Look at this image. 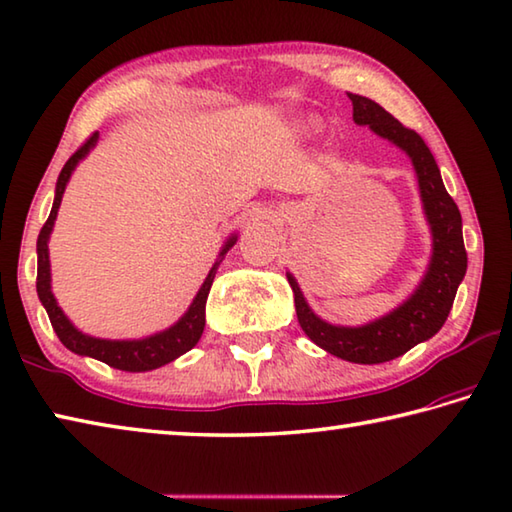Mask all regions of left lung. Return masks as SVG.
Wrapping results in <instances>:
<instances>
[{
  "label": "left lung",
  "mask_w": 512,
  "mask_h": 512,
  "mask_svg": "<svg viewBox=\"0 0 512 512\" xmlns=\"http://www.w3.org/2000/svg\"><path fill=\"white\" fill-rule=\"evenodd\" d=\"M347 98L352 100V118L356 124H368L374 133L394 142L412 158L419 178L423 209H426L428 223L432 227V243H435L428 274L406 303L392 314L363 327H336L321 321L307 307L294 278H287L294 289L296 316L303 332L318 347L339 356V359L372 365L397 359L410 347L428 341L430 336L441 330L450 314L452 301H455L457 287L466 276L468 256L464 234H461L459 207L443 187L439 167L426 142L421 140L417 131L403 127L394 115L374 100L356 93H347Z\"/></svg>",
  "instance_id": "left-lung-1"
}]
</instances>
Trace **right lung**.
Listing matches in <instances>:
<instances>
[{"label":"right lung","instance_id":"1","mask_svg":"<svg viewBox=\"0 0 512 512\" xmlns=\"http://www.w3.org/2000/svg\"><path fill=\"white\" fill-rule=\"evenodd\" d=\"M95 142H98V133H91V136L86 138L80 147H77L73 156L66 160L60 178H57L51 216L46 218L40 236H37V296H40L42 305L46 307V314H48V318H51V325L57 334V339L69 347L71 352L82 354V356H93V359H98L106 365H111V368L124 370V372L156 370V368H160V365L178 359L180 354L189 352L191 347L200 341V334H202V330H205V303H207L211 283H214L216 267L220 265V260L214 267H211V272L205 278V283H202L200 292L196 294L194 303H191V307H189V312L182 316L176 325L169 327V330L160 332L156 336H149V339H142V341H104V339H93V336L77 332L69 318H66L60 307H57L53 292H51V269H48L51 267L48 265V236H51V229H53V223L57 218V209H60L62 194L66 189V182H69L77 162H80L86 153H89V149ZM234 243H236V236H231L227 240L223 252H220V256H223L229 247H234Z\"/></svg>","mask_w":512,"mask_h":512}]
</instances>
